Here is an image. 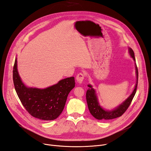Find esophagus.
<instances>
[{"label":"esophagus","mask_w":151,"mask_h":151,"mask_svg":"<svg viewBox=\"0 0 151 151\" xmlns=\"http://www.w3.org/2000/svg\"><path fill=\"white\" fill-rule=\"evenodd\" d=\"M84 77H85V75L84 73H78L76 76V78L78 83H80V84H81L84 81Z\"/></svg>","instance_id":"34e87169"}]
</instances>
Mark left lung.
<instances>
[{"label": "left lung", "instance_id": "8db88e82", "mask_svg": "<svg viewBox=\"0 0 151 151\" xmlns=\"http://www.w3.org/2000/svg\"><path fill=\"white\" fill-rule=\"evenodd\" d=\"M129 53L131 57L133 58V60L136 61L134 52L132 48H129ZM136 73L137 81H136V86L133 91V93L128 97V98L125 101H124L121 105H120L119 107L114 109L113 110H106L104 109H102L100 106L99 102H98L95 90L93 88L91 85L90 84L88 85L89 89L87 90L86 97V101L88 104V109L91 114L94 118H96V119L102 120H111V119H115V118L121 116L124 112H126V110L129 107V105L131 104V103H132V101L136 94L137 86V81H138V70H137L136 64Z\"/></svg>", "mask_w": 151, "mask_h": 151}]
</instances>
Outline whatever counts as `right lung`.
<instances>
[{
    "label": "right lung",
    "instance_id": "obj_1",
    "mask_svg": "<svg viewBox=\"0 0 151 151\" xmlns=\"http://www.w3.org/2000/svg\"><path fill=\"white\" fill-rule=\"evenodd\" d=\"M13 80L17 94L28 112L38 119L53 120L60 115L68 95L75 86L74 77L67 78L45 89L27 88L22 83L17 70L15 59Z\"/></svg>",
    "mask_w": 151,
    "mask_h": 151
}]
</instances>
